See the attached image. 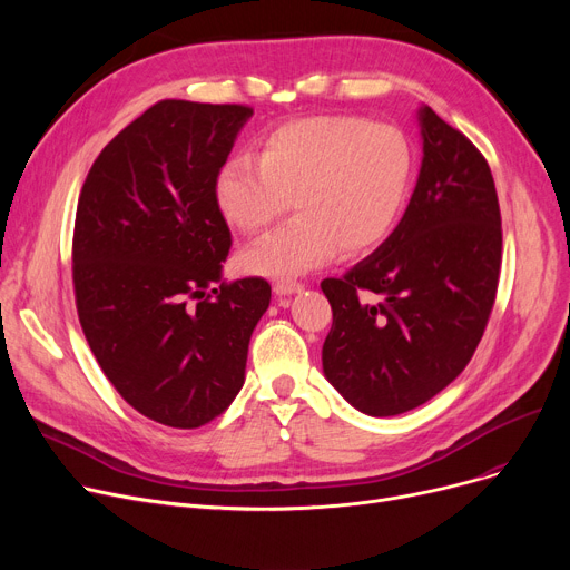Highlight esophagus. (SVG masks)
Listing matches in <instances>:
<instances>
[{
  "label": "esophagus",
  "mask_w": 570,
  "mask_h": 570,
  "mask_svg": "<svg viewBox=\"0 0 570 570\" xmlns=\"http://www.w3.org/2000/svg\"><path fill=\"white\" fill-rule=\"evenodd\" d=\"M275 293L277 295H291V293H297V291H303V282H295V279H279V282H275Z\"/></svg>",
  "instance_id": "esophagus-1"
}]
</instances>
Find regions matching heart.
<instances>
[{"mask_svg": "<svg viewBox=\"0 0 570 570\" xmlns=\"http://www.w3.org/2000/svg\"><path fill=\"white\" fill-rule=\"evenodd\" d=\"M413 153L402 131L355 115H318L282 125L261 157L235 155L217 175V205L243 233H261L293 205L297 215L243 254L249 273L301 275L337 249L381 247L402 217Z\"/></svg>", "mask_w": 570, "mask_h": 570, "instance_id": "heart-1", "label": "heart"}]
</instances>
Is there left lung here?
<instances>
[{
  "label": "left lung",
  "mask_w": 570,
  "mask_h": 570,
  "mask_svg": "<svg viewBox=\"0 0 570 570\" xmlns=\"http://www.w3.org/2000/svg\"><path fill=\"white\" fill-rule=\"evenodd\" d=\"M421 134V175L393 235L321 282L333 307L323 372L376 417L425 404L462 374L499 286L501 213L485 157L430 106Z\"/></svg>",
  "instance_id": "left-lung-1"
}]
</instances>
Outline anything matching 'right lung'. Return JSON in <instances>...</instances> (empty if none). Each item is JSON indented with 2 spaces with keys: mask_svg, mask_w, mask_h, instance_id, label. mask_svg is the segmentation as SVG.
<instances>
[{
  "mask_svg": "<svg viewBox=\"0 0 570 570\" xmlns=\"http://www.w3.org/2000/svg\"><path fill=\"white\" fill-rule=\"evenodd\" d=\"M254 108L164 99L119 131L82 185L73 293L85 340L138 413L194 430L245 383L269 305L261 277L223 282L233 245L217 175Z\"/></svg>",
  "mask_w": 570,
  "mask_h": 570,
  "instance_id": "right-lung-1",
  "label": "right lung"
}]
</instances>
